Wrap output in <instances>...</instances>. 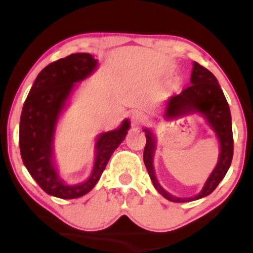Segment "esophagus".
<instances>
[{"label": "esophagus", "mask_w": 253, "mask_h": 253, "mask_svg": "<svg viewBox=\"0 0 253 253\" xmlns=\"http://www.w3.org/2000/svg\"><path fill=\"white\" fill-rule=\"evenodd\" d=\"M130 120H132V124H133V126H135V127H138V126H140L141 124L144 123V115L141 114V113H138V112H134L132 114V117H130Z\"/></svg>", "instance_id": "esophagus-1"}]
</instances>
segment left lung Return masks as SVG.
I'll return each mask as SVG.
<instances>
[{"label": "left lung", "instance_id": "obj_1", "mask_svg": "<svg viewBox=\"0 0 253 253\" xmlns=\"http://www.w3.org/2000/svg\"><path fill=\"white\" fill-rule=\"evenodd\" d=\"M191 85L182 90L176 96H171L165 107L164 118L171 120L183 117L190 113H200L207 124L215 132L220 143L219 161L213 172L208 177L202 190L194 197H176L161 187L156 178L153 169V157L156 150V138L149 128H145L146 145L144 149V163L149 172L151 181L158 193L172 202H189L208 196L215 190L231 167L233 158V133H232V119L229 107L215 76L210 70L203 68L199 63H193V71L190 77Z\"/></svg>", "mask_w": 253, "mask_h": 253}]
</instances>
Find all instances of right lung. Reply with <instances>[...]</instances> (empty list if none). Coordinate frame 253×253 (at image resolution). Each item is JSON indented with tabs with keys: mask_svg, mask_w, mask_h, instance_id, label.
<instances>
[{
	"mask_svg": "<svg viewBox=\"0 0 253 253\" xmlns=\"http://www.w3.org/2000/svg\"><path fill=\"white\" fill-rule=\"evenodd\" d=\"M96 68L97 59L89 53H74L48 64L38 75L22 107L19 132L22 162L48 195L69 200L88 194L100 179L113 152L126 138L128 119H125L119 128L97 136L94 168L85 182L66 184L54 167L53 140L60 113L75 83L85 80Z\"/></svg>",
	"mask_w": 253,
	"mask_h": 253,
	"instance_id": "right-lung-1",
	"label": "right lung"
}]
</instances>
